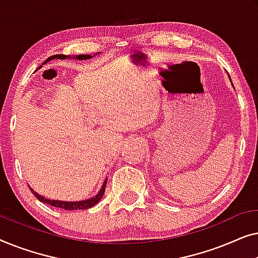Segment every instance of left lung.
<instances>
[{
    "instance_id": "8db88e82",
    "label": "left lung",
    "mask_w": 258,
    "mask_h": 258,
    "mask_svg": "<svg viewBox=\"0 0 258 258\" xmlns=\"http://www.w3.org/2000/svg\"><path fill=\"white\" fill-rule=\"evenodd\" d=\"M230 81H231V79H230Z\"/></svg>"
}]
</instances>
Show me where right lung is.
<instances>
[{"mask_svg": "<svg viewBox=\"0 0 258 258\" xmlns=\"http://www.w3.org/2000/svg\"><path fill=\"white\" fill-rule=\"evenodd\" d=\"M69 57V56H66V55H54V56H50L47 61L51 58H67ZM93 56L90 55H79L76 56V59H87V58H91ZM45 61V62H47ZM105 184H107V179H105L103 185H102V188L100 190V192L97 194L95 197H91L90 200H87V201H80V202H63V201H54V200H48V199H44L43 196L38 195L34 191L33 189H30V191L33 192V195L36 197L38 201H41V202L43 203H47V204H50L52 207H56V208H61V209H66V210H83V209H89V208L94 207L95 204H97L100 202V200L102 199V196H103L104 194V190H105Z\"/></svg>", "mask_w": 258, "mask_h": 258, "instance_id": "obj_1", "label": "right lung"}]
</instances>
